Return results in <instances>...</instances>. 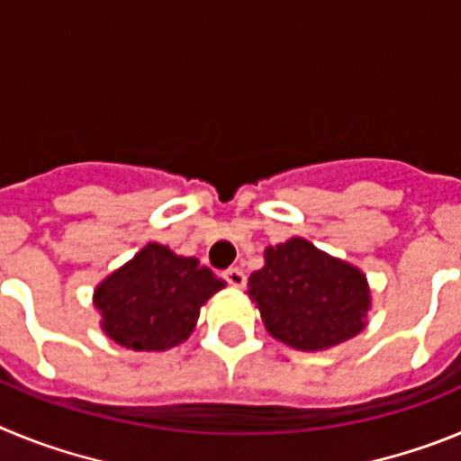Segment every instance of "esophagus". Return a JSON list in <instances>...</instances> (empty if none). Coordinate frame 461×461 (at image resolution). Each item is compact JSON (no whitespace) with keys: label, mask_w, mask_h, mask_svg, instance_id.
<instances>
[{"label":"esophagus","mask_w":461,"mask_h":461,"mask_svg":"<svg viewBox=\"0 0 461 461\" xmlns=\"http://www.w3.org/2000/svg\"><path fill=\"white\" fill-rule=\"evenodd\" d=\"M223 279H226L233 288H242L244 284H247V276H244V272L240 270V267H228V270L223 272Z\"/></svg>","instance_id":"obj_1"}]
</instances>
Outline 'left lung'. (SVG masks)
<instances>
[{
  "mask_svg": "<svg viewBox=\"0 0 461 461\" xmlns=\"http://www.w3.org/2000/svg\"><path fill=\"white\" fill-rule=\"evenodd\" d=\"M263 258V267L251 272L247 293L276 341L316 353L367 328L372 288L360 267L304 238L270 244Z\"/></svg>",
  "mask_w": 461,
  "mask_h": 461,
  "instance_id": "8db88e82",
  "label": "left lung"
}]
</instances>
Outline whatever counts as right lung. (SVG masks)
I'll return each instance as SVG.
<instances>
[{
	"label": "right lung",
	"instance_id": "right-lung-1",
	"mask_svg": "<svg viewBox=\"0 0 461 461\" xmlns=\"http://www.w3.org/2000/svg\"><path fill=\"white\" fill-rule=\"evenodd\" d=\"M226 286L194 256L148 242L94 288V307L108 339L133 351H168L189 339L201 307Z\"/></svg>",
	"mask_w": 461,
	"mask_h": 461
}]
</instances>
